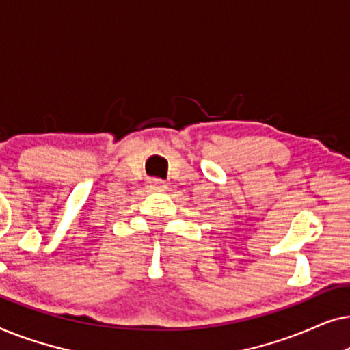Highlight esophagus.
I'll return each mask as SVG.
<instances>
[{
	"label": "esophagus",
	"instance_id": "1",
	"mask_svg": "<svg viewBox=\"0 0 350 350\" xmlns=\"http://www.w3.org/2000/svg\"><path fill=\"white\" fill-rule=\"evenodd\" d=\"M148 185H150V188H152V189L165 188V181L159 180V178H151L150 181H148Z\"/></svg>",
	"mask_w": 350,
	"mask_h": 350
}]
</instances>
